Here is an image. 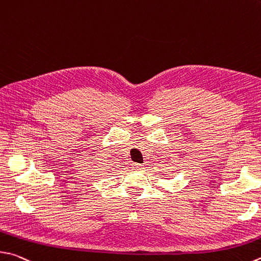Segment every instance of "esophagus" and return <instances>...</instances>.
Returning <instances> with one entry per match:
<instances>
[{"label":"esophagus","instance_id":"34e87169","mask_svg":"<svg viewBox=\"0 0 261 261\" xmlns=\"http://www.w3.org/2000/svg\"><path fill=\"white\" fill-rule=\"evenodd\" d=\"M145 165L144 164H139V163H134V169L135 170H143Z\"/></svg>","mask_w":261,"mask_h":261}]
</instances>
